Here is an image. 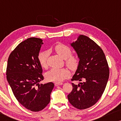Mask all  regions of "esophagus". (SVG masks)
<instances>
[{
	"label": "esophagus",
	"mask_w": 121,
	"mask_h": 121,
	"mask_svg": "<svg viewBox=\"0 0 121 121\" xmlns=\"http://www.w3.org/2000/svg\"><path fill=\"white\" fill-rule=\"evenodd\" d=\"M63 84V83L62 82H55V84H54V85H55V86H59V85H62Z\"/></svg>",
	"instance_id": "obj_1"
}]
</instances>
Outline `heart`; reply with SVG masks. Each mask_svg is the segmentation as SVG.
I'll use <instances>...</instances> for the list:
<instances>
[{"label":"heart","mask_w":121,"mask_h":121,"mask_svg":"<svg viewBox=\"0 0 121 121\" xmlns=\"http://www.w3.org/2000/svg\"><path fill=\"white\" fill-rule=\"evenodd\" d=\"M54 51L58 55L65 59V63L69 69L75 70L79 64V58L77 54H72V49L68 46L63 43H58L54 46ZM49 53L47 51L40 52L38 56L39 63L41 67L47 68L48 67V57ZM70 72L67 68H52L46 74L48 80L51 82H62L69 77Z\"/></svg>","instance_id":"obj_1"}]
</instances>
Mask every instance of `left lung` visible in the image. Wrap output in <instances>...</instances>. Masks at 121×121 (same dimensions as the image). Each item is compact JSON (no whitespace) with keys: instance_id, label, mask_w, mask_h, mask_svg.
I'll use <instances>...</instances> for the list:
<instances>
[{"instance_id":"left-lung-1","label":"left lung","mask_w":121,"mask_h":121,"mask_svg":"<svg viewBox=\"0 0 121 121\" xmlns=\"http://www.w3.org/2000/svg\"><path fill=\"white\" fill-rule=\"evenodd\" d=\"M79 58V64L71 80L73 90L68 99L73 106L79 110L89 108L98 101L103 94L109 78V67L105 55L98 44L86 36L80 35L72 43Z\"/></svg>"}]
</instances>
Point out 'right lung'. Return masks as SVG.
Wrapping results in <instances>:
<instances>
[{
  "label": "right lung",
  "mask_w": 121,
  "mask_h": 121,
  "mask_svg": "<svg viewBox=\"0 0 121 121\" xmlns=\"http://www.w3.org/2000/svg\"><path fill=\"white\" fill-rule=\"evenodd\" d=\"M42 40L27 39L18 44L8 58L6 79L13 94L23 106L37 112L47 106L54 84L39 82L44 79L38 56Z\"/></svg>",
  "instance_id": "right-lung-1"
}]
</instances>
